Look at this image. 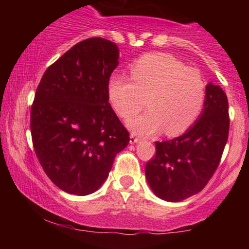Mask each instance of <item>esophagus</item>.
<instances>
[{"mask_svg":"<svg viewBox=\"0 0 249 249\" xmlns=\"http://www.w3.org/2000/svg\"><path fill=\"white\" fill-rule=\"evenodd\" d=\"M139 141H141V138H139L138 136H136V134H131V136H130V142H131V144L138 142Z\"/></svg>","mask_w":249,"mask_h":249,"instance_id":"esophagus-1","label":"esophagus"}]
</instances>
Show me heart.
Returning a JSON list of instances; mask_svg holds the SVG:
<instances>
[{"label": "heart", "mask_w": 249, "mask_h": 249, "mask_svg": "<svg viewBox=\"0 0 249 249\" xmlns=\"http://www.w3.org/2000/svg\"><path fill=\"white\" fill-rule=\"evenodd\" d=\"M130 79L113 76L108 99L124 121L144 108L146 113L130 122L134 132L148 134L164 128L168 136L184 133L196 123L206 99V83L199 70L166 53H150L128 69Z\"/></svg>", "instance_id": "heart-1"}]
</instances>
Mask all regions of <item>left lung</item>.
<instances>
[{
	"label": "left lung",
	"mask_w": 249,
	"mask_h": 249,
	"mask_svg": "<svg viewBox=\"0 0 249 249\" xmlns=\"http://www.w3.org/2000/svg\"><path fill=\"white\" fill-rule=\"evenodd\" d=\"M228 131L227 96L218 85L208 84L205 107L196 124L172 141L156 142V154L145 166L154 194L177 202L200 192L219 166Z\"/></svg>",
	"instance_id": "obj_1"
}]
</instances>
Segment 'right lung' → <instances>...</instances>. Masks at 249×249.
Here are the masks:
<instances>
[{
  "label": "right lung",
  "mask_w": 249,
  "mask_h": 249,
  "mask_svg": "<svg viewBox=\"0 0 249 249\" xmlns=\"http://www.w3.org/2000/svg\"><path fill=\"white\" fill-rule=\"evenodd\" d=\"M118 48L102 37L77 43L45 70L31 105L35 153L57 187L88 196L107 178L130 133L108 103Z\"/></svg>",
  "instance_id": "obj_1"
}]
</instances>
